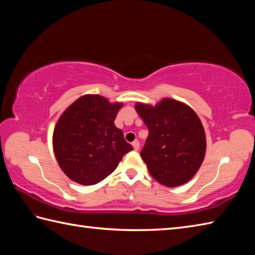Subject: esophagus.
<instances>
[{
	"instance_id": "1",
	"label": "esophagus",
	"mask_w": 255,
	"mask_h": 255,
	"mask_svg": "<svg viewBox=\"0 0 255 255\" xmlns=\"http://www.w3.org/2000/svg\"><path fill=\"white\" fill-rule=\"evenodd\" d=\"M132 147H133V150H134V151H138V150H139V147H140V144H139L138 141H133V142H132Z\"/></svg>"
}]
</instances>
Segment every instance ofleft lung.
I'll use <instances>...</instances> for the list:
<instances>
[{"instance_id": "1", "label": "left lung", "mask_w": 255, "mask_h": 255, "mask_svg": "<svg viewBox=\"0 0 255 255\" xmlns=\"http://www.w3.org/2000/svg\"><path fill=\"white\" fill-rule=\"evenodd\" d=\"M134 110L149 129L140 155L151 176L166 187L191 181L206 154V133L197 114L170 97L155 105L137 102Z\"/></svg>"}]
</instances>
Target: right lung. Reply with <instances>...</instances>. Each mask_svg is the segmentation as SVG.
I'll list each match as a JSON object with an SVG mask.
<instances>
[{"label":"right lung","instance_id":"1","mask_svg":"<svg viewBox=\"0 0 255 255\" xmlns=\"http://www.w3.org/2000/svg\"><path fill=\"white\" fill-rule=\"evenodd\" d=\"M122 102L85 94L66 108L53 129L52 147L60 169L81 185H94L115 171L132 150L115 121Z\"/></svg>","mask_w":255,"mask_h":255}]
</instances>
